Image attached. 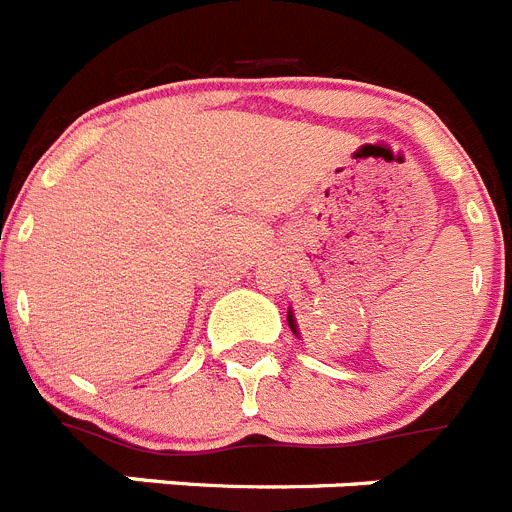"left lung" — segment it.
<instances>
[{"label":"left lung","mask_w":512,"mask_h":512,"mask_svg":"<svg viewBox=\"0 0 512 512\" xmlns=\"http://www.w3.org/2000/svg\"><path fill=\"white\" fill-rule=\"evenodd\" d=\"M288 324H291V330L296 332V324H293V317H291V314H288Z\"/></svg>","instance_id":"1"}]
</instances>
